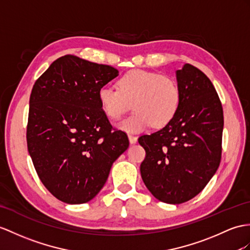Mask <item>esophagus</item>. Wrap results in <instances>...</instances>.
Returning <instances> with one entry per match:
<instances>
[{
  "instance_id": "1",
  "label": "esophagus",
  "mask_w": 250,
  "mask_h": 250,
  "mask_svg": "<svg viewBox=\"0 0 250 250\" xmlns=\"http://www.w3.org/2000/svg\"><path fill=\"white\" fill-rule=\"evenodd\" d=\"M128 139H129L130 144H135V143L138 141V138H137L136 136H132V135H129V136H128Z\"/></svg>"
}]
</instances>
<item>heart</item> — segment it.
<instances>
[{
    "label": "heart",
    "mask_w": 250,
    "mask_h": 250,
    "mask_svg": "<svg viewBox=\"0 0 250 250\" xmlns=\"http://www.w3.org/2000/svg\"><path fill=\"white\" fill-rule=\"evenodd\" d=\"M118 89L104 86L99 90V101L109 119L118 120L129 110L135 112L119 124L121 129L140 132L153 124L154 127L167 125L180 106V89L174 78L159 73L131 70L122 75Z\"/></svg>",
    "instance_id": "1"
}]
</instances>
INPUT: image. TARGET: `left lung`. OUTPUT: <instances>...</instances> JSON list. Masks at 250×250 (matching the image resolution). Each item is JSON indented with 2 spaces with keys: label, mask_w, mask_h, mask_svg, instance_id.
Wrapping results in <instances>:
<instances>
[{
  "label": "left lung",
  "mask_w": 250,
  "mask_h": 250,
  "mask_svg": "<svg viewBox=\"0 0 250 250\" xmlns=\"http://www.w3.org/2000/svg\"><path fill=\"white\" fill-rule=\"evenodd\" d=\"M176 76L181 97L175 118L138 140L146 153L143 182L157 199L173 205L195 197L215 174L224 128L222 103L205 73L186 63Z\"/></svg>",
  "instance_id": "left-lung-1"
}]
</instances>
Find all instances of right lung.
Returning a JSON list of instances; mask_svg holds the SVG:
<instances>
[{
  "label": "right lung",
  "mask_w": 250,
  "mask_h": 250,
  "mask_svg": "<svg viewBox=\"0 0 250 250\" xmlns=\"http://www.w3.org/2000/svg\"><path fill=\"white\" fill-rule=\"evenodd\" d=\"M119 71L65 55L36 81L29 97L28 153L42 184L57 199L87 203L104 187L112 163L128 148L99 101Z\"/></svg>",
  "instance_id": "add662e5"
}]
</instances>
